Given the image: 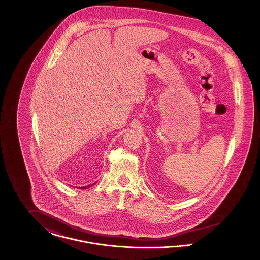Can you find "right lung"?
Here are the masks:
<instances>
[{
  "label": "right lung",
  "instance_id": "add662e5",
  "mask_svg": "<svg viewBox=\"0 0 260 260\" xmlns=\"http://www.w3.org/2000/svg\"><path fill=\"white\" fill-rule=\"evenodd\" d=\"M94 184H95V183H92V184H90V185L85 186V187H80L79 189H87V188H89V187H91V186L94 185Z\"/></svg>",
  "mask_w": 260,
  "mask_h": 260
}]
</instances>
